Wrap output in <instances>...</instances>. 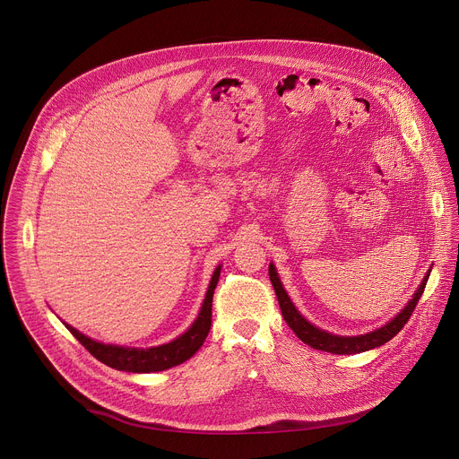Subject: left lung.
<instances>
[{"label": "left lung", "mask_w": 459, "mask_h": 459, "mask_svg": "<svg viewBox=\"0 0 459 459\" xmlns=\"http://www.w3.org/2000/svg\"><path fill=\"white\" fill-rule=\"evenodd\" d=\"M269 276H271L273 287L276 290V296H278V301H280V308H281V314H283L287 325L290 326V329L294 331V334L303 343H307L308 347H312L316 351H325V352H331V354H359V352H367V351H372L376 347L385 345L386 342H390L392 338H394L403 329L405 323L411 317V314L414 312V308H416L423 290H425L427 280L430 276V269L425 274V278L421 280L418 290L412 294L411 301L394 317H392L390 321H386L385 325H381L379 329L370 331L367 334H359V336H338V334H333V333H326V331L319 329V326L310 323L296 308V305L289 298L287 290L283 289V283H281V280L278 276V271H276L274 264L269 265Z\"/></svg>", "instance_id": "1"}]
</instances>
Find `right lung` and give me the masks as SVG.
<instances>
[{
    "label": "right lung",
    "mask_w": 459,
    "mask_h": 459,
    "mask_svg": "<svg viewBox=\"0 0 459 459\" xmlns=\"http://www.w3.org/2000/svg\"><path fill=\"white\" fill-rule=\"evenodd\" d=\"M221 273V265L216 267L212 273L205 299L202 303V308L198 312V317L194 319V323L188 326V329L174 338L169 343L158 345V347H149V349H138V347H121V345H110V343H101L96 342L80 331H76L73 325L65 323V326L73 333V336L101 363L116 368V370H125V372H160L172 368L188 358H192L195 352L200 351L204 345L205 338L209 336L211 331V323H212V296L214 289L218 285Z\"/></svg>",
    "instance_id": "right-lung-1"
}]
</instances>
